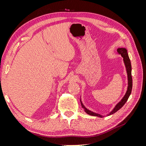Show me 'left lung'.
<instances>
[{"label": "left lung", "instance_id": "1", "mask_svg": "<svg viewBox=\"0 0 146 146\" xmlns=\"http://www.w3.org/2000/svg\"><path fill=\"white\" fill-rule=\"evenodd\" d=\"M117 52H118V54L119 55H121L123 58V61H124V63L125 65V67H126V69H127V76H128V88H127V91L126 92V94L123 97V99L121 100V101L119 102L116 105V106L113 109V111L109 114V115H111V114L116 113V111H117L119 110H120L124 104L126 103V102L127 101L128 99H129V96L131 94V90H132V77H131V63H130V60L129 59V55H128L127 54V50L124 48H119L117 49ZM80 102H81V105H82V107L85 109V111L86 113H88V114H90V115L91 116H98V117H102V116H101L100 114H97L95 113L92 112L90 110H88V109H86L85 107H84L83 105L82 104V102L80 100Z\"/></svg>", "mask_w": 146, "mask_h": 146}]
</instances>
